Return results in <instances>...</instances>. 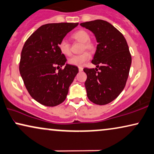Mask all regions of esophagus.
Masks as SVG:
<instances>
[{
	"label": "esophagus",
	"mask_w": 154,
	"mask_h": 154,
	"mask_svg": "<svg viewBox=\"0 0 154 154\" xmlns=\"http://www.w3.org/2000/svg\"><path fill=\"white\" fill-rule=\"evenodd\" d=\"M79 70L80 72H81V71H83V67H81V66H79Z\"/></svg>",
	"instance_id": "esophagus-1"
}]
</instances>
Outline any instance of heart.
<instances>
[{
  "label": "heart",
  "mask_w": 154,
  "mask_h": 154,
  "mask_svg": "<svg viewBox=\"0 0 154 154\" xmlns=\"http://www.w3.org/2000/svg\"><path fill=\"white\" fill-rule=\"evenodd\" d=\"M71 37L75 41L83 43V47L82 50L84 51L85 49L91 51H94L96 49V45L93 41L90 39V34L85 29H79L75 31L71 35ZM59 49L62 54L65 56H70L71 54V47L70 44L66 40L63 39L60 42L59 44ZM91 58V54L88 52H85L79 55L73 56L69 59V63L73 66H81L86 62L88 60Z\"/></svg>",
  "instance_id": "obj_1"
}]
</instances>
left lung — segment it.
<instances>
[{
    "instance_id": "left-lung-1",
    "label": "left lung",
    "mask_w": 154,
    "mask_h": 154,
    "mask_svg": "<svg viewBox=\"0 0 154 154\" xmlns=\"http://www.w3.org/2000/svg\"><path fill=\"white\" fill-rule=\"evenodd\" d=\"M81 25L93 32L98 43L92 60L97 68L83 69L87 96L96 105H107L119 96L128 79L131 63L128 45L122 34L108 22L95 20Z\"/></svg>"
}]
</instances>
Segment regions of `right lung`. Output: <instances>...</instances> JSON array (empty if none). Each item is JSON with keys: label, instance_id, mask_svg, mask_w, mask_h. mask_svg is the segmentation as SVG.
<instances>
[{"label": "right lung", "instance_id": "obj_1", "mask_svg": "<svg viewBox=\"0 0 154 154\" xmlns=\"http://www.w3.org/2000/svg\"><path fill=\"white\" fill-rule=\"evenodd\" d=\"M79 23L42 25L25 42L19 70L29 94L42 105L54 107L65 100L69 88L79 73L77 66L66 64L59 44Z\"/></svg>", "mask_w": 154, "mask_h": 154}]
</instances>
